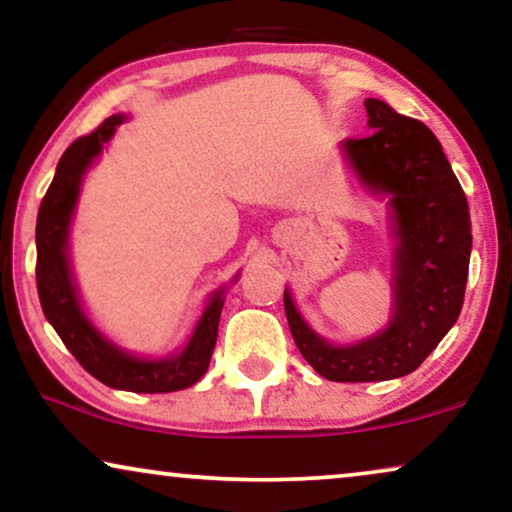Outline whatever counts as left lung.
<instances>
[{
  "label": "left lung",
  "mask_w": 512,
  "mask_h": 512,
  "mask_svg": "<svg viewBox=\"0 0 512 512\" xmlns=\"http://www.w3.org/2000/svg\"><path fill=\"white\" fill-rule=\"evenodd\" d=\"M366 111L373 132L342 146L359 177L391 195L398 237L394 319L375 338L333 347L300 319L284 293L300 354L331 382L394 380L422 366L459 319L471 261L466 193L436 135L382 100L370 97Z\"/></svg>",
  "instance_id": "8db88e82"
}]
</instances>
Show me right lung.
Masks as SVG:
<instances>
[{"mask_svg": "<svg viewBox=\"0 0 512 512\" xmlns=\"http://www.w3.org/2000/svg\"><path fill=\"white\" fill-rule=\"evenodd\" d=\"M121 123V114L109 116L90 135L79 137L62 153L37 216V291L41 310L55 333L95 380L137 394H167V391L191 387L207 373L219 335L223 291H216L209 300L184 352L170 359L142 361L116 349L95 331L81 310L69 277L67 230L79 198L81 177Z\"/></svg>", "mask_w": 512, "mask_h": 512, "instance_id": "obj_1", "label": "right lung"}]
</instances>
